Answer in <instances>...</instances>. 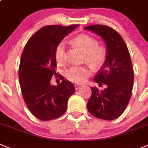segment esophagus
<instances>
[{"label":"esophagus","instance_id":"1","mask_svg":"<svg viewBox=\"0 0 148 148\" xmlns=\"http://www.w3.org/2000/svg\"><path fill=\"white\" fill-rule=\"evenodd\" d=\"M81 86H82L80 85V84H74V87H75V89H76L77 90L80 89V88L81 87Z\"/></svg>","mask_w":148,"mask_h":148}]
</instances>
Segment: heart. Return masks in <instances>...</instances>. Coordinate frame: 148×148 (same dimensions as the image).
I'll return each instance as SVG.
<instances>
[{"label":"heart","mask_w":148,"mask_h":148,"mask_svg":"<svg viewBox=\"0 0 148 148\" xmlns=\"http://www.w3.org/2000/svg\"><path fill=\"white\" fill-rule=\"evenodd\" d=\"M71 42L86 55V62L92 68L98 69L105 62L107 50L105 47L99 46V42L87 34H80L72 39ZM65 43L61 42L56 49L55 58L59 65L65 63ZM91 71L86 66H72L65 72L68 80L77 84L84 83L90 75Z\"/></svg>","instance_id":"b5f03b06"}]
</instances>
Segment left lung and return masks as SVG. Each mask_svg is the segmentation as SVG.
<instances>
[{
	"instance_id": "1",
	"label": "left lung",
	"mask_w": 148,
	"mask_h": 148,
	"mask_svg": "<svg viewBox=\"0 0 148 148\" xmlns=\"http://www.w3.org/2000/svg\"><path fill=\"white\" fill-rule=\"evenodd\" d=\"M84 29L101 37L107 50L105 64L94 78L99 86L107 87L103 90L91 87L88 110L99 119L114 120L123 114L131 98L134 71L130 53L122 37L110 27L95 25Z\"/></svg>"
}]
</instances>
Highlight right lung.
<instances>
[{
    "label": "right lung",
    "mask_w": 148,
    "mask_h": 148,
    "mask_svg": "<svg viewBox=\"0 0 148 148\" xmlns=\"http://www.w3.org/2000/svg\"><path fill=\"white\" fill-rule=\"evenodd\" d=\"M78 26L43 27L28 40L22 52L18 69L22 96L28 110L39 120H53L64 114L68 99L75 92L69 80L63 79L57 86L50 80L57 74V46Z\"/></svg>",
    "instance_id": "right-lung-1"
}]
</instances>
